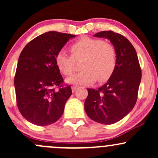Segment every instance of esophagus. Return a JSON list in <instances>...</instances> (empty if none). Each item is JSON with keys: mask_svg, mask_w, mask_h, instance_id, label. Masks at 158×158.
Returning <instances> with one entry per match:
<instances>
[{"mask_svg": "<svg viewBox=\"0 0 158 158\" xmlns=\"http://www.w3.org/2000/svg\"><path fill=\"white\" fill-rule=\"evenodd\" d=\"M78 88H78L77 86H72V88H71V89H72V91H73V93H74V92H75L76 90H77L78 89Z\"/></svg>", "mask_w": 158, "mask_h": 158, "instance_id": "1", "label": "esophagus"}]
</instances>
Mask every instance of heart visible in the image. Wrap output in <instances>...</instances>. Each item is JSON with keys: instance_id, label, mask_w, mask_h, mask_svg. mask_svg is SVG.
Instances as JSON below:
<instances>
[{"instance_id": "obj_1", "label": "heart", "mask_w": 158, "mask_h": 158, "mask_svg": "<svg viewBox=\"0 0 158 158\" xmlns=\"http://www.w3.org/2000/svg\"><path fill=\"white\" fill-rule=\"evenodd\" d=\"M71 56L64 50L57 52L55 58L58 69L65 76H70L75 70V61H81V71L67 79L72 85H87L98 79L103 82L113 75L117 63L115 48L102 39L84 36L70 46Z\"/></svg>"}]
</instances>
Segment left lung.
I'll return each instance as SVG.
<instances>
[{
	"mask_svg": "<svg viewBox=\"0 0 158 158\" xmlns=\"http://www.w3.org/2000/svg\"><path fill=\"white\" fill-rule=\"evenodd\" d=\"M94 36L110 40L117 52V63L106 84L97 89L88 88L85 110L95 122L114 124L124 118L135 106L141 68L135 48L125 36L110 30L99 32Z\"/></svg>",
	"mask_w": 158,
	"mask_h": 158,
	"instance_id": "left-lung-1",
	"label": "left lung"
}]
</instances>
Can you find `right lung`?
Here are the masks:
<instances>
[{
    "label": "right lung",
    "mask_w": 158,
    "mask_h": 158,
    "mask_svg": "<svg viewBox=\"0 0 158 158\" xmlns=\"http://www.w3.org/2000/svg\"><path fill=\"white\" fill-rule=\"evenodd\" d=\"M75 35L50 31L27 44L20 54L14 84L21 115L32 124H52L63 114L72 94L56 64V54Z\"/></svg>",
    "instance_id": "right-lung-1"
}]
</instances>
